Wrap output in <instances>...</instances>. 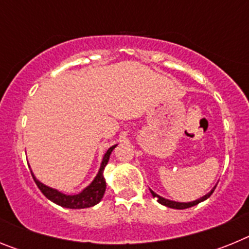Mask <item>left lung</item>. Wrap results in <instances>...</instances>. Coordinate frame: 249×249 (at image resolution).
<instances>
[{"instance_id": "1", "label": "left lung", "mask_w": 249, "mask_h": 249, "mask_svg": "<svg viewBox=\"0 0 249 249\" xmlns=\"http://www.w3.org/2000/svg\"><path fill=\"white\" fill-rule=\"evenodd\" d=\"M214 188H215V187H214ZM214 188H213V190L211 191L210 193H207L206 196H203L202 198L196 199V201H193V202H188V203H184V202L182 203V202L169 201V199H166V198H163V197L158 196L157 193H155L152 190H149V191H151L152 196H153V197H156V198H157V201L160 202V204H163V206H166V207H169V208H176V210H186V208H190V207H193V206H196V204H198L199 202H203V201H206L207 198H210L211 195H212L213 191H214Z\"/></svg>"}]
</instances>
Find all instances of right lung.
<instances>
[{
	"instance_id": "1",
	"label": "right lung",
	"mask_w": 249,
	"mask_h": 249,
	"mask_svg": "<svg viewBox=\"0 0 249 249\" xmlns=\"http://www.w3.org/2000/svg\"><path fill=\"white\" fill-rule=\"evenodd\" d=\"M116 146H117V144L109 147L108 151L106 152L105 156H103L102 163H101L100 171H98L96 178H94L93 181H92V183L89 184V187H86L85 190H83L81 193H78V195H73V196L65 195V193L59 192V191L57 190H53V188L45 186L43 183L37 181L36 177L34 176V173H32V177H34L35 182H36L39 191H41V192H42L43 195L50 199V201L53 202V203L58 204V206L61 207H65V208H72V210L89 208V207L97 204L98 202L102 199L103 195H105L106 181H105V177H103V169H105V167L107 166V163H108L109 155H111L112 151H113Z\"/></svg>"
}]
</instances>
